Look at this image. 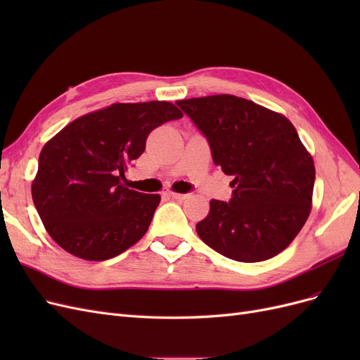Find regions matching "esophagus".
<instances>
[{"mask_svg":"<svg viewBox=\"0 0 360 360\" xmlns=\"http://www.w3.org/2000/svg\"><path fill=\"white\" fill-rule=\"evenodd\" d=\"M168 195L172 198H176V200H184L188 197V193H179V192H168Z\"/></svg>","mask_w":360,"mask_h":360,"instance_id":"obj_1","label":"esophagus"}]
</instances>
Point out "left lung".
<instances>
[{"mask_svg":"<svg viewBox=\"0 0 360 360\" xmlns=\"http://www.w3.org/2000/svg\"><path fill=\"white\" fill-rule=\"evenodd\" d=\"M207 138L233 198L212 200L197 224L201 240L242 263L281 254L312 209L315 167L290 120L233 94L176 102Z\"/></svg>","mask_w":360,"mask_h":360,"instance_id":"1","label":"left lung"}]
</instances>
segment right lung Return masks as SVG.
Here are the masks:
<instances>
[{
	"label": "right lung",
	"instance_id": "add662e5",
	"mask_svg": "<svg viewBox=\"0 0 360 360\" xmlns=\"http://www.w3.org/2000/svg\"><path fill=\"white\" fill-rule=\"evenodd\" d=\"M183 114L171 102L112 103L73 120L43 146L31 184L48 234L66 252L105 261L147 233L160 202L122 183L151 130Z\"/></svg>",
	"mask_w": 360,
	"mask_h": 360
}]
</instances>
